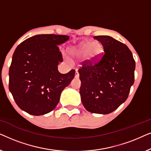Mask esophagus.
Returning <instances> with one entry per match:
<instances>
[{
	"label": "esophagus",
	"mask_w": 151,
	"mask_h": 151,
	"mask_svg": "<svg viewBox=\"0 0 151 151\" xmlns=\"http://www.w3.org/2000/svg\"><path fill=\"white\" fill-rule=\"evenodd\" d=\"M75 77H76V78H79V73H78V71H77V70H76V74H75Z\"/></svg>",
	"instance_id": "1"
}]
</instances>
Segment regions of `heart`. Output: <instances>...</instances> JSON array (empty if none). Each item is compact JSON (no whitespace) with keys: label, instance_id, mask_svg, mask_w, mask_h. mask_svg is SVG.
I'll use <instances>...</instances> for the list:
<instances>
[{"label":"heart","instance_id":"b5f03b06","mask_svg":"<svg viewBox=\"0 0 151 151\" xmlns=\"http://www.w3.org/2000/svg\"><path fill=\"white\" fill-rule=\"evenodd\" d=\"M102 51V47L99 44H96L94 42H85L80 49L79 53L82 55H87L91 51L93 55L100 54Z\"/></svg>","mask_w":151,"mask_h":151}]
</instances>
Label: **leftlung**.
Segmentation results:
<instances>
[{
  "mask_svg": "<svg viewBox=\"0 0 151 151\" xmlns=\"http://www.w3.org/2000/svg\"><path fill=\"white\" fill-rule=\"evenodd\" d=\"M104 53L87 60L78 69L82 104L91 113L109 114L129 96L135 62L127 45L109 36H95Z\"/></svg>",
  "mask_w": 151,
  "mask_h": 151,
  "instance_id": "1",
  "label": "left lung"
}]
</instances>
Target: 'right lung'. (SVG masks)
Listing matches in <instances>:
<instances>
[{
    "instance_id": "right-lung-1",
    "label": "right lung",
    "mask_w": 151,
    "mask_h": 151,
    "mask_svg": "<svg viewBox=\"0 0 151 151\" xmlns=\"http://www.w3.org/2000/svg\"><path fill=\"white\" fill-rule=\"evenodd\" d=\"M69 39L65 35H36L16 47L9 70V89L22 111L45 115L58 104L62 91L76 73L72 69L62 74L58 70L63 60L58 45Z\"/></svg>"
}]
</instances>
